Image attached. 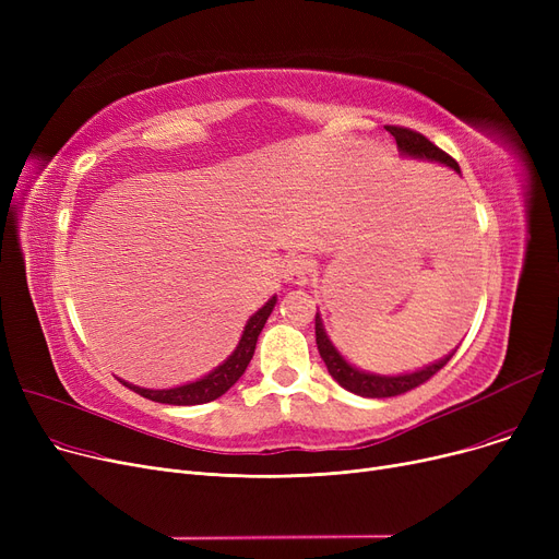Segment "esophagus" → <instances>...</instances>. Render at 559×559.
Wrapping results in <instances>:
<instances>
[{
	"mask_svg": "<svg viewBox=\"0 0 559 559\" xmlns=\"http://www.w3.org/2000/svg\"><path fill=\"white\" fill-rule=\"evenodd\" d=\"M310 272H312L310 260L304 258V255H297L285 264V281L292 283V285H297V287H304L308 283Z\"/></svg>",
	"mask_w": 559,
	"mask_h": 559,
	"instance_id": "1",
	"label": "esophagus"
}]
</instances>
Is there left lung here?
<instances>
[{"label":"left lung","mask_w":559,"mask_h":559,"mask_svg":"<svg viewBox=\"0 0 559 559\" xmlns=\"http://www.w3.org/2000/svg\"><path fill=\"white\" fill-rule=\"evenodd\" d=\"M394 140H396V146L399 152L403 156H409V158H426V160H435V163H442L447 167H451L453 171L460 174V165L455 158H451L447 152L439 150L437 144H432L426 135L413 131V129H405V127H385ZM314 337H317V348H319V356L321 360L326 362V369L329 373L337 380V383L354 392L358 396H367V399H388V396H399V394H405L409 390H415L419 385H424L426 380H430L439 369H442L453 356L449 354L447 358L437 360L419 371H413V373H401V376H378V373H367V371H360L356 369L354 365H348L342 356L340 350L333 346V342L329 340L326 331H324V324H321V317L319 312L314 314Z\"/></svg>","instance_id":"1"}]
</instances>
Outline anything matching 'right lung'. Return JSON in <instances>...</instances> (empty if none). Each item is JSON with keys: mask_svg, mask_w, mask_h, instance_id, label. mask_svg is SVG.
Segmentation results:
<instances>
[{"mask_svg": "<svg viewBox=\"0 0 559 559\" xmlns=\"http://www.w3.org/2000/svg\"><path fill=\"white\" fill-rule=\"evenodd\" d=\"M274 306H276V297H272L247 321L242 337H240L238 346H235L233 354L217 369H213L209 376L194 380V383L171 388V390H144V388L124 383V380H120V383H124L129 390H133L135 394L144 396V399L156 401V403H169V405H201V403H211V401L219 399L235 383H238V378L249 367V362L253 358V350H255L258 335L264 329V321H267V317L272 314Z\"/></svg>", "mask_w": 559, "mask_h": 559, "instance_id": "right-lung-1", "label": "right lung"}]
</instances>
